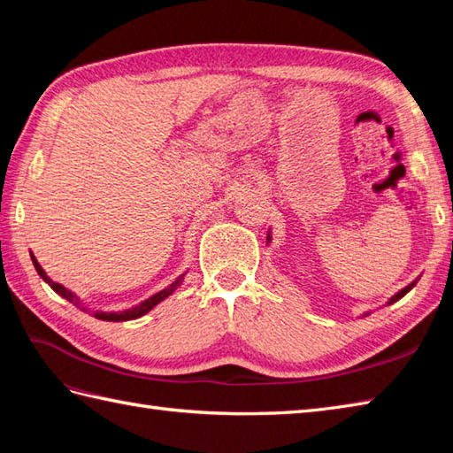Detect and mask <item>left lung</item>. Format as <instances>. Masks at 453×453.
Listing matches in <instances>:
<instances>
[{"label": "left lung", "instance_id": "left-lung-1", "mask_svg": "<svg viewBox=\"0 0 453 453\" xmlns=\"http://www.w3.org/2000/svg\"><path fill=\"white\" fill-rule=\"evenodd\" d=\"M415 284H417V282H412V284H409L407 288H403V290H401V292H397L395 296H393V297H391V300H389V303H393V302H397V300H401V297H403V296H405V294H407L409 290H412V286H415Z\"/></svg>", "mask_w": 453, "mask_h": 453}]
</instances>
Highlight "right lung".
Wrapping results in <instances>:
<instances>
[{"label":"right lung","instance_id":"right-lung-1","mask_svg":"<svg viewBox=\"0 0 453 453\" xmlns=\"http://www.w3.org/2000/svg\"><path fill=\"white\" fill-rule=\"evenodd\" d=\"M31 258H33V265H35V268H36V273L41 274V278L42 280L52 288V290L56 292V294H60L64 300H67V302H72L73 305H78L80 310H88V307H85L78 297H75L70 290H67V288H64L62 284H58V282H54L52 278H48L46 276V273L42 271V266L36 263V258H35V255H31ZM180 280H182V276H179V280H175L173 282L171 286H167L165 290H161V292H157L156 296H151V297H148L146 302H142L140 305H136V307H132V310H127V311H117V313H104V311H95V317H97V319H103V321H130V319H138V317H142V315H146L150 310H153V307H156L159 302H163L165 300L167 296H171L173 294V290H175V288L180 284Z\"/></svg>","mask_w":453,"mask_h":453}]
</instances>
